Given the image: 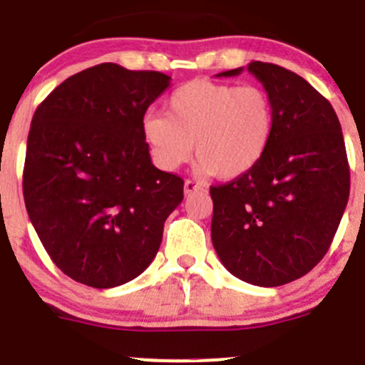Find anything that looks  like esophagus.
<instances>
[{"instance_id":"34e87169","label":"esophagus","mask_w":365,"mask_h":365,"mask_svg":"<svg viewBox=\"0 0 365 365\" xmlns=\"http://www.w3.org/2000/svg\"><path fill=\"white\" fill-rule=\"evenodd\" d=\"M199 189H201V185L197 182H194V180H185V183H183V192L185 194L197 192Z\"/></svg>"}]
</instances>
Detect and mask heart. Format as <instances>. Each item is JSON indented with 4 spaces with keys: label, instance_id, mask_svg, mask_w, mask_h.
I'll list each match as a JSON object with an SVG mask.
<instances>
[{
    "label": "heart",
    "instance_id": "1",
    "mask_svg": "<svg viewBox=\"0 0 365 365\" xmlns=\"http://www.w3.org/2000/svg\"><path fill=\"white\" fill-rule=\"evenodd\" d=\"M141 133L160 170H178L192 155L224 180L247 175L274 134V105L259 86L192 80L166 101V117L147 115Z\"/></svg>",
    "mask_w": 365,
    "mask_h": 365
}]
</instances>
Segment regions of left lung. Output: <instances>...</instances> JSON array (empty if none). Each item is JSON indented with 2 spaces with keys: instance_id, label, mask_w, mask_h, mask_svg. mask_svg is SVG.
Returning a JSON list of instances; mask_svg holds the SVG:
<instances>
[{
  "instance_id": "1",
  "label": "left lung",
  "mask_w": 365,
  "mask_h": 365,
  "mask_svg": "<svg viewBox=\"0 0 365 365\" xmlns=\"http://www.w3.org/2000/svg\"><path fill=\"white\" fill-rule=\"evenodd\" d=\"M247 70L273 99L274 134L252 171L210 189L212 241L236 278L279 287L327 253L350 195V166L337 115L320 92L278 64L252 61Z\"/></svg>"
}]
</instances>
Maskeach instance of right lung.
Masks as SVG:
<instances>
[{"label":"right lung","instance_id":"1","mask_svg":"<svg viewBox=\"0 0 365 365\" xmlns=\"http://www.w3.org/2000/svg\"><path fill=\"white\" fill-rule=\"evenodd\" d=\"M170 80L103 63L64 80L33 115L26 210L52 262L75 282L112 289L143 273L182 202L183 180L153 166L141 133Z\"/></svg>","mask_w":365,"mask_h":365}]
</instances>
